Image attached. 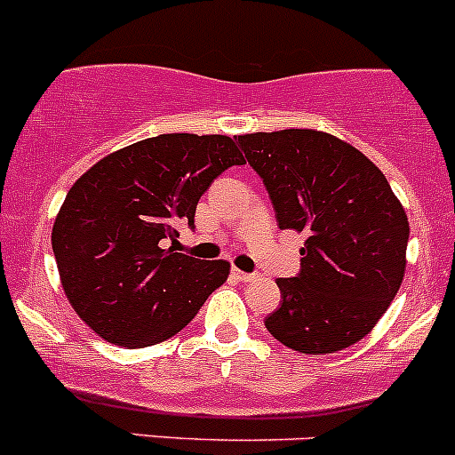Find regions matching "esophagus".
<instances>
[{"instance_id":"obj_1","label":"esophagus","mask_w":455,"mask_h":455,"mask_svg":"<svg viewBox=\"0 0 455 455\" xmlns=\"http://www.w3.org/2000/svg\"><path fill=\"white\" fill-rule=\"evenodd\" d=\"M232 275H235L239 281H243V283H252V281L259 279V275H250V272L239 270V267H235V270H232Z\"/></svg>"}]
</instances>
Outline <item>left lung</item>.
Here are the masks:
<instances>
[{"label": "left lung", "instance_id": "obj_1", "mask_svg": "<svg viewBox=\"0 0 455 455\" xmlns=\"http://www.w3.org/2000/svg\"><path fill=\"white\" fill-rule=\"evenodd\" d=\"M239 142L281 230L306 235L299 275L276 279L283 301L266 328L306 355L357 344L404 279L409 219L400 198L373 160L326 132H257Z\"/></svg>", "mask_w": 455, "mask_h": 455}]
</instances>
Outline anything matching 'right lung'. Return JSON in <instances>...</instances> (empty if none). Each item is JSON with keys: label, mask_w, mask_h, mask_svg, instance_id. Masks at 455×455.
I'll return each instance as SVG.
<instances>
[{"label": "right lung", "mask_w": 455, "mask_h": 455, "mask_svg": "<svg viewBox=\"0 0 455 455\" xmlns=\"http://www.w3.org/2000/svg\"><path fill=\"white\" fill-rule=\"evenodd\" d=\"M245 158L235 138L160 133L98 160L73 183L51 243L77 317L124 348L160 344L183 331L230 275L163 248L194 225L198 198Z\"/></svg>", "instance_id": "1"}]
</instances>
